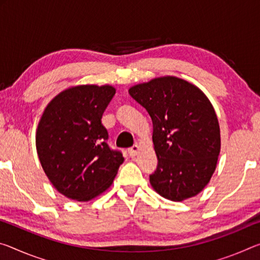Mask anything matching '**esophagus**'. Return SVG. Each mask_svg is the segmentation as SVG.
Instances as JSON below:
<instances>
[{"label":"esophagus","instance_id":"esophagus-1","mask_svg":"<svg viewBox=\"0 0 260 260\" xmlns=\"http://www.w3.org/2000/svg\"><path fill=\"white\" fill-rule=\"evenodd\" d=\"M138 152H139V146L138 145H134L133 147H131L128 149V154H129L131 157H135V156L138 155Z\"/></svg>","mask_w":260,"mask_h":260}]
</instances>
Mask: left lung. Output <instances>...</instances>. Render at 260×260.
I'll list each match as a JSON object with an SVG mask.
<instances>
[{
  "instance_id": "left-lung-1",
  "label": "left lung",
  "mask_w": 260,
  "mask_h": 260,
  "mask_svg": "<svg viewBox=\"0 0 260 260\" xmlns=\"http://www.w3.org/2000/svg\"><path fill=\"white\" fill-rule=\"evenodd\" d=\"M152 121V142L158 163L149 176L156 192L183 201L203 191L220 154V126L205 93L174 76L158 77L129 89Z\"/></svg>"
}]
</instances>
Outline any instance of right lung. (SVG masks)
Here are the masks:
<instances>
[{"label": "right lung", "mask_w": 260, "mask_h": 260, "mask_svg": "<svg viewBox=\"0 0 260 260\" xmlns=\"http://www.w3.org/2000/svg\"><path fill=\"white\" fill-rule=\"evenodd\" d=\"M115 93L111 85H78L47 105L37 129L39 160L61 194L88 201L112 184L123 162L111 149L102 115Z\"/></svg>", "instance_id": "1"}]
</instances>
